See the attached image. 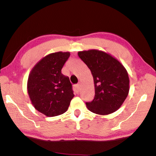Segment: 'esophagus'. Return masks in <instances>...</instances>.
<instances>
[{
	"instance_id": "1",
	"label": "esophagus",
	"mask_w": 156,
	"mask_h": 156,
	"mask_svg": "<svg viewBox=\"0 0 156 156\" xmlns=\"http://www.w3.org/2000/svg\"><path fill=\"white\" fill-rule=\"evenodd\" d=\"M75 89H76V91H77V92H79V91H80V84H76V85L75 86Z\"/></svg>"
}]
</instances>
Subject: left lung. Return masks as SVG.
I'll return each mask as SVG.
<instances>
[{
	"mask_svg": "<svg viewBox=\"0 0 156 156\" xmlns=\"http://www.w3.org/2000/svg\"><path fill=\"white\" fill-rule=\"evenodd\" d=\"M93 76L95 97L87 102L90 112L107 115L122 106L129 91V78L125 67L112 55L98 49L78 52Z\"/></svg>",
	"mask_w": 156,
	"mask_h": 156,
	"instance_id": "8db88e82",
	"label": "left lung"
}]
</instances>
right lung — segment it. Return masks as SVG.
I'll return each instance as SVG.
<instances>
[{"mask_svg":"<svg viewBox=\"0 0 156 156\" xmlns=\"http://www.w3.org/2000/svg\"><path fill=\"white\" fill-rule=\"evenodd\" d=\"M70 53L58 51L43 57L29 74L27 92L31 104L47 117L67 112L74 97L69 78L61 73Z\"/></svg>","mask_w":156,"mask_h":156,"instance_id":"1","label":"right lung"}]
</instances>
